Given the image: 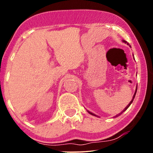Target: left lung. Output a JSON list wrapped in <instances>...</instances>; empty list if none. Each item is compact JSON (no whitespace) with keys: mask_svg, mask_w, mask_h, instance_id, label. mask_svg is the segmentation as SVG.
Returning <instances> with one entry per match:
<instances>
[{"mask_svg":"<svg viewBox=\"0 0 153 153\" xmlns=\"http://www.w3.org/2000/svg\"><path fill=\"white\" fill-rule=\"evenodd\" d=\"M122 42H124V43L127 44V45H128V46H129V47H131V46L129 45V43H128V42H127V41H126L125 40H122ZM133 56H134V54H133ZM137 87H138V85H136V90H135V92H134V96H133V98H132V99H131V101L129 102V104L128 105V106H127V107H126L125 108H124V110H123V111H121V112L120 113H119V114H117V115L115 116V117H118V116H120L121 113H123L124 112V111H126L127 109H128V107H129V106H130V105L131 104V103H132L133 100H134V98H135V96H136V92H137ZM88 111V113H90V115H94V116H96V117H98V116L96 115L95 114L92 113H91V112H90L89 111Z\"/></svg>","mask_w":153,"mask_h":153,"instance_id":"left-lung-1","label":"left lung"}]
</instances>
